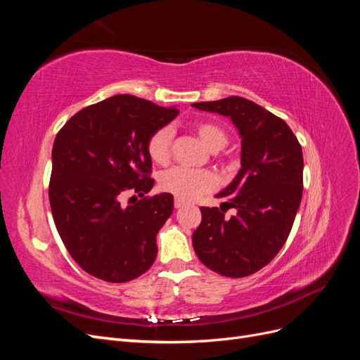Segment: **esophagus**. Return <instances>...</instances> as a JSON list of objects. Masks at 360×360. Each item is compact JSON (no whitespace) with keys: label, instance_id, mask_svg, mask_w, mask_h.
Wrapping results in <instances>:
<instances>
[{"label":"esophagus","instance_id":"1","mask_svg":"<svg viewBox=\"0 0 360 360\" xmlns=\"http://www.w3.org/2000/svg\"><path fill=\"white\" fill-rule=\"evenodd\" d=\"M184 204H186V202H184L183 200H179V198L174 200V207H176V209H181Z\"/></svg>","mask_w":360,"mask_h":360}]
</instances>
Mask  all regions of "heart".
Returning <instances> with one entry per match:
<instances>
[{
	"mask_svg": "<svg viewBox=\"0 0 360 360\" xmlns=\"http://www.w3.org/2000/svg\"><path fill=\"white\" fill-rule=\"evenodd\" d=\"M195 130L205 147L217 151L228 144V134L224 127L210 122L195 124ZM174 132L169 126H163L155 130L147 139V155L158 165L167 163L171 156ZM217 184L214 174L209 169H192L184 167H172L163 171L159 176V186L163 192H168L179 200L191 201L201 195L212 192Z\"/></svg>",
	"mask_w": 360,
	"mask_h": 360,
	"instance_id": "heart-1",
	"label": "heart"
}]
</instances>
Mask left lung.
<instances>
[{
    "mask_svg": "<svg viewBox=\"0 0 360 360\" xmlns=\"http://www.w3.org/2000/svg\"><path fill=\"white\" fill-rule=\"evenodd\" d=\"M193 106L231 117L242 136V168L217 193L237 213L228 219L222 207H201L195 254L222 276H249L267 266L290 236L303 192L302 146L284 120L245 97Z\"/></svg>",
    "mask_w": 360,
    "mask_h": 360,
    "instance_id": "obj_1",
    "label": "left lung"
}]
</instances>
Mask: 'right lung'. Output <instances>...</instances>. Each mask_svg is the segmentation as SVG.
<instances>
[{
	"label": "right lung",
	"mask_w": 360,
	"mask_h": 360,
	"mask_svg": "<svg viewBox=\"0 0 360 360\" xmlns=\"http://www.w3.org/2000/svg\"><path fill=\"white\" fill-rule=\"evenodd\" d=\"M177 114V108L117 94L85 106L57 134L51 210L68 252L86 274L120 284L155 263L156 236L174 198L147 195L155 184L147 139ZM129 193L141 200L123 207L119 200Z\"/></svg>",
	"instance_id": "obj_1"
}]
</instances>
